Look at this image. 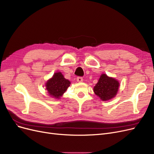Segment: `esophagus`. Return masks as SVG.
Here are the masks:
<instances>
[{
	"label": "esophagus",
	"mask_w": 154,
	"mask_h": 154,
	"mask_svg": "<svg viewBox=\"0 0 154 154\" xmlns=\"http://www.w3.org/2000/svg\"><path fill=\"white\" fill-rule=\"evenodd\" d=\"M76 79H77V82H79V83L83 82V79L82 77H77Z\"/></svg>",
	"instance_id": "34e87169"
}]
</instances>
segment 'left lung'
<instances>
[{"mask_svg": "<svg viewBox=\"0 0 154 154\" xmlns=\"http://www.w3.org/2000/svg\"><path fill=\"white\" fill-rule=\"evenodd\" d=\"M119 86V82L116 79L102 74L94 87V92L102 100H108L115 97Z\"/></svg>", "mask_w": 154, "mask_h": 154, "instance_id": "1", "label": "left lung"}]
</instances>
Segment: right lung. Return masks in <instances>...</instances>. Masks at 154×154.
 Instances as JSON below:
<instances>
[{"label": "right lung", "mask_w": 154, "mask_h": 154, "mask_svg": "<svg viewBox=\"0 0 154 154\" xmlns=\"http://www.w3.org/2000/svg\"><path fill=\"white\" fill-rule=\"evenodd\" d=\"M71 82L60 72H55L46 83V89L51 97L59 99L70 86Z\"/></svg>", "instance_id": "add662e5"}]
</instances>
